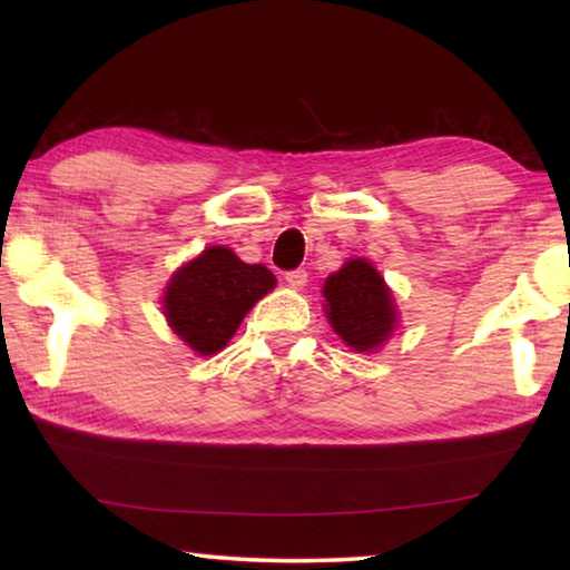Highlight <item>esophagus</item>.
<instances>
[{"instance_id":"1","label":"esophagus","mask_w":570,"mask_h":570,"mask_svg":"<svg viewBox=\"0 0 570 570\" xmlns=\"http://www.w3.org/2000/svg\"><path fill=\"white\" fill-rule=\"evenodd\" d=\"M284 278H286V284L292 286V288H304L308 274L304 272V268H294V272H286Z\"/></svg>"}]
</instances>
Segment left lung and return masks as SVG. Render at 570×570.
<instances>
[{"label": "left lung", "instance_id": "left-lung-1", "mask_svg": "<svg viewBox=\"0 0 570 570\" xmlns=\"http://www.w3.org/2000/svg\"><path fill=\"white\" fill-rule=\"evenodd\" d=\"M324 312L332 330L354 352H374L397 326V306L377 268L352 258L324 282Z\"/></svg>", "mask_w": 570, "mask_h": 570}]
</instances>
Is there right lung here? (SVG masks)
<instances>
[{
  "label": "right lung",
  "mask_w": 570,
  "mask_h": 570,
  "mask_svg": "<svg viewBox=\"0 0 570 570\" xmlns=\"http://www.w3.org/2000/svg\"><path fill=\"white\" fill-rule=\"evenodd\" d=\"M276 286L262 264H244L226 246H208L170 276L163 294L168 326L200 356L224 350L258 298Z\"/></svg>",
  "instance_id": "1"
}]
</instances>
